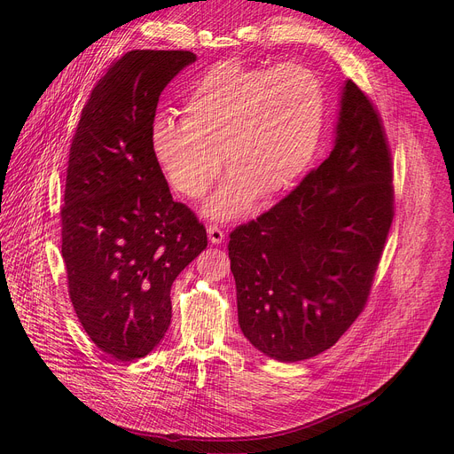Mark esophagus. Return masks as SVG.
<instances>
[{
  "label": "esophagus",
  "instance_id": "1",
  "mask_svg": "<svg viewBox=\"0 0 454 454\" xmlns=\"http://www.w3.org/2000/svg\"><path fill=\"white\" fill-rule=\"evenodd\" d=\"M207 231H208V239H210L212 244L219 246V244L224 242V231H223L221 228H217V226H208Z\"/></svg>",
  "mask_w": 454,
  "mask_h": 454
}]
</instances>
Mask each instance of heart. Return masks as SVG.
<instances>
[{
	"label": "heart",
	"mask_w": 454,
	"mask_h": 454,
	"mask_svg": "<svg viewBox=\"0 0 454 454\" xmlns=\"http://www.w3.org/2000/svg\"><path fill=\"white\" fill-rule=\"evenodd\" d=\"M181 113L183 120L154 121V160L168 183L192 200L205 196L224 163L230 174L205 214L228 221L254 196L271 200L305 172L319 144L325 95L316 74L298 64L244 67L226 60L190 88Z\"/></svg>",
	"instance_id": "1"
}]
</instances>
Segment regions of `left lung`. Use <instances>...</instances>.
Segmentation results:
<instances>
[{
  "instance_id": "8db88e82",
  "label": "left lung",
  "mask_w": 454,
  "mask_h": 454,
  "mask_svg": "<svg viewBox=\"0 0 454 454\" xmlns=\"http://www.w3.org/2000/svg\"><path fill=\"white\" fill-rule=\"evenodd\" d=\"M392 176L377 111L345 81L331 156L230 235L239 325L256 350L303 361L352 325L392 226Z\"/></svg>"
}]
</instances>
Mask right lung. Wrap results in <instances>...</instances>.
Listing matches in <instances>:
<instances>
[{
  "label": "right lung",
  "instance_id": "1",
  "mask_svg": "<svg viewBox=\"0 0 454 454\" xmlns=\"http://www.w3.org/2000/svg\"><path fill=\"white\" fill-rule=\"evenodd\" d=\"M196 53L133 50L93 88L70 149L62 258L81 325L118 361L145 357L172 317L170 287L208 244L170 196L151 133L167 84Z\"/></svg>",
  "mask_w": 454,
  "mask_h": 454
}]
</instances>
